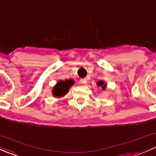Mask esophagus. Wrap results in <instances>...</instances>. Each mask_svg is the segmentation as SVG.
Instances as JSON below:
<instances>
[{"mask_svg":"<svg viewBox=\"0 0 156 156\" xmlns=\"http://www.w3.org/2000/svg\"><path fill=\"white\" fill-rule=\"evenodd\" d=\"M80 82L82 84H87V79H86V78H81V79L80 80Z\"/></svg>","mask_w":156,"mask_h":156,"instance_id":"34e87169","label":"esophagus"}]
</instances>
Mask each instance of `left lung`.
I'll return each mask as SVG.
<instances>
[{
  "label": "left lung",
  "instance_id": "1",
  "mask_svg": "<svg viewBox=\"0 0 156 156\" xmlns=\"http://www.w3.org/2000/svg\"><path fill=\"white\" fill-rule=\"evenodd\" d=\"M97 84H98V86H100V87H102V89H103V90L106 89V85L104 84V81H98V82H97Z\"/></svg>",
  "mask_w": 156,
  "mask_h": 156
}]
</instances>
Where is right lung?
<instances>
[{
    "label": "right lung",
    "instance_id": "1",
    "mask_svg": "<svg viewBox=\"0 0 156 156\" xmlns=\"http://www.w3.org/2000/svg\"><path fill=\"white\" fill-rule=\"evenodd\" d=\"M74 81L71 80H66V81H59L53 88V94L55 97H61L69 92V89L71 86L73 85Z\"/></svg>",
    "mask_w": 156,
    "mask_h": 156
}]
</instances>
